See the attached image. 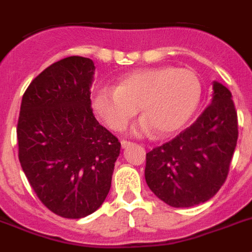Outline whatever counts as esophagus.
I'll list each match as a JSON object with an SVG mask.
<instances>
[{
    "label": "esophagus",
    "instance_id": "34e87169",
    "mask_svg": "<svg viewBox=\"0 0 252 252\" xmlns=\"http://www.w3.org/2000/svg\"><path fill=\"white\" fill-rule=\"evenodd\" d=\"M121 145H122V148H124V149H126V148H128V147H130V145H132V143H131V141L122 140L121 141Z\"/></svg>",
    "mask_w": 252,
    "mask_h": 252
}]
</instances>
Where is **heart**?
I'll list each match as a JSON object with an SVG mask.
<instances>
[{"mask_svg": "<svg viewBox=\"0 0 252 252\" xmlns=\"http://www.w3.org/2000/svg\"><path fill=\"white\" fill-rule=\"evenodd\" d=\"M200 99L201 84L196 74L162 66L131 71L118 79L115 89H99L93 96V108L109 128L122 131L139 107V130L163 139L190 121Z\"/></svg>", "mask_w": 252, "mask_h": 252, "instance_id": "1", "label": "heart"}]
</instances>
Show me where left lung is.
<instances>
[{
  "label": "left lung",
  "instance_id": "obj_1",
  "mask_svg": "<svg viewBox=\"0 0 252 252\" xmlns=\"http://www.w3.org/2000/svg\"><path fill=\"white\" fill-rule=\"evenodd\" d=\"M237 127L231 92L213 81L212 102L196 121L147 154L145 181L150 190L173 208L212 199L228 175Z\"/></svg>",
  "mask_w": 252,
  "mask_h": 252
}]
</instances>
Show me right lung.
Masks as SVG:
<instances>
[{"instance_id": "1", "label": "right lung", "mask_w": 252, "mask_h": 252, "mask_svg": "<svg viewBox=\"0 0 252 252\" xmlns=\"http://www.w3.org/2000/svg\"><path fill=\"white\" fill-rule=\"evenodd\" d=\"M94 72L90 59L60 60L30 83L21 100V168L40 201L63 218H84L102 205L121 149L93 115Z\"/></svg>"}]
</instances>
